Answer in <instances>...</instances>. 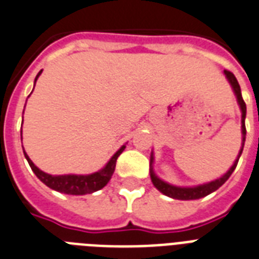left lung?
<instances>
[{"mask_svg":"<svg viewBox=\"0 0 259 259\" xmlns=\"http://www.w3.org/2000/svg\"><path fill=\"white\" fill-rule=\"evenodd\" d=\"M224 74H225L226 79H228V82L230 83V86L233 89V93L236 95L237 98V103L240 106L241 110V134H242V143H241V148L240 152L237 155L236 160H234V163L233 165L230 166L228 172L224 173L221 177L219 179H215L213 181H209V183L205 184H200V185H194V187H177V185H173V184L166 183V181L161 180L153 170V161H155V157H153V151L151 152V164H149V175H151V180H152V184L155 185V188L157 191H160L163 194L168 196L170 198H175V200H184V201H187V200H198V198H202L205 196H208V194L213 193L214 191H217L221 185L226 183V180L229 179L230 175L234 172L236 169L237 163H238V160L241 157V153L243 151V145H245V139H246V128H245V117H246V104L243 102L242 99V94H241V87L237 82L236 76L234 74L228 70H224Z\"/></svg>","mask_w":259,"mask_h":259,"instance_id":"1","label":"left lung"}]
</instances>
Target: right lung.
<instances>
[{
  "label": "right lung",
  "instance_id": "right-lung-1",
  "mask_svg": "<svg viewBox=\"0 0 259 259\" xmlns=\"http://www.w3.org/2000/svg\"><path fill=\"white\" fill-rule=\"evenodd\" d=\"M42 74V70L38 72V75L35 76L34 80V86L37 82L38 76ZM25 111V110H23ZM23 123V120H22ZM21 140H22V131H21ZM125 144L121 145L120 148L117 149L114 156L108 160V163L99 169L98 172L90 173V175H50L44 170H40L37 165H34V163L30 160L27 153L23 149V155L26 157L27 163H29L30 168L35 173V176L39 179L46 187L51 188L53 191L61 192L65 194H72V196H83V194H90L94 192L99 191L103 187H106L107 183L110 181L112 177V173L116 166V160L120 156V153L124 151Z\"/></svg>",
  "mask_w": 259,
  "mask_h": 259
}]
</instances>
